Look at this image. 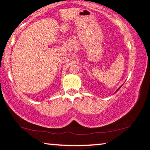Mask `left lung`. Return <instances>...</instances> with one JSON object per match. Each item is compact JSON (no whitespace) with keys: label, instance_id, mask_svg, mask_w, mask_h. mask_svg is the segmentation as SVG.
Segmentation results:
<instances>
[{"label":"left lung","instance_id":"8db88e82","mask_svg":"<svg viewBox=\"0 0 150 150\" xmlns=\"http://www.w3.org/2000/svg\"><path fill=\"white\" fill-rule=\"evenodd\" d=\"M120 87H121V86H120ZM120 88H118V89H117V91H118V89H119L120 88ZM117 91H116V92H117Z\"/></svg>","mask_w":150,"mask_h":150}]
</instances>
